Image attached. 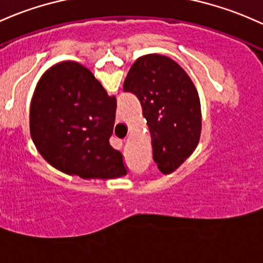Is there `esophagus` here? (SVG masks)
Instances as JSON below:
<instances>
[{
  "label": "esophagus",
  "instance_id": "esophagus-1",
  "mask_svg": "<svg viewBox=\"0 0 263 263\" xmlns=\"http://www.w3.org/2000/svg\"><path fill=\"white\" fill-rule=\"evenodd\" d=\"M124 140H125V139H118V138H112V145H114V148L121 149Z\"/></svg>",
  "mask_w": 263,
  "mask_h": 263
}]
</instances>
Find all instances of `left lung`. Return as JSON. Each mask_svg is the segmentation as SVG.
<instances>
[{"instance_id":"obj_1","label":"left lung","mask_w":263,"mask_h":263,"mask_svg":"<svg viewBox=\"0 0 263 263\" xmlns=\"http://www.w3.org/2000/svg\"><path fill=\"white\" fill-rule=\"evenodd\" d=\"M123 90L140 101L158 168L172 173L199 142L202 114L193 81L171 58L151 53L133 64Z\"/></svg>"}]
</instances>
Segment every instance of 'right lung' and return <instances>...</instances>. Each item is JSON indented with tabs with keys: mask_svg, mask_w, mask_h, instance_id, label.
Here are the masks:
<instances>
[{
	"mask_svg": "<svg viewBox=\"0 0 263 263\" xmlns=\"http://www.w3.org/2000/svg\"><path fill=\"white\" fill-rule=\"evenodd\" d=\"M117 98L83 65L60 63L47 70L31 101L30 132L36 148L64 173L118 178L128 173L124 157L110 145Z\"/></svg>",
	"mask_w": 263,
	"mask_h": 263,
	"instance_id": "1",
	"label": "right lung"
}]
</instances>
